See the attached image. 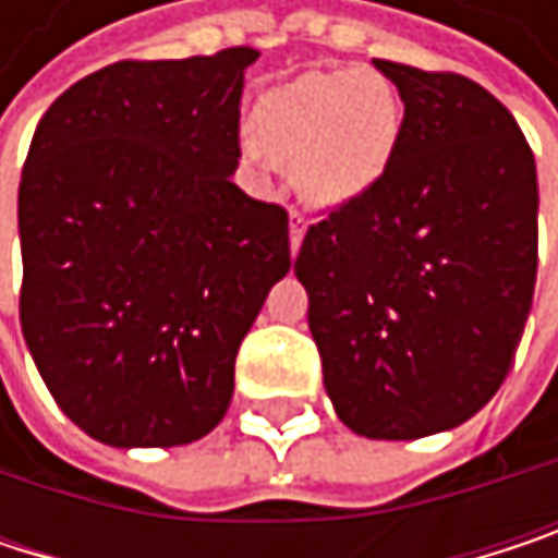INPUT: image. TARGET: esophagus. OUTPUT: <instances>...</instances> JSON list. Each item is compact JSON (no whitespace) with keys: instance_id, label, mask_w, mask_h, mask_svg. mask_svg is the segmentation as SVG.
Returning a JSON list of instances; mask_svg holds the SVG:
<instances>
[{"instance_id":"34e87169","label":"esophagus","mask_w":558,"mask_h":558,"mask_svg":"<svg viewBox=\"0 0 558 558\" xmlns=\"http://www.w3.org/2000/svg\"><path fill=\"white\" fill-rule=\"evenodd\" d=\"M303 232H306V219H303L300 213H290V255H296V252H300Z\"/></svg>"}]
</instances>
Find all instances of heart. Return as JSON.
I'll list each match as a JSON object with an SVG mask.
<instances>
[{"instance_id": "obj_1", "label": "heart", "mask_w": 558, "mask_h": 558, "mask_svg": "<svg viewBox=\"0 0 558 558\" xmlns=\"http://www.w3.org/2000/svg\"><path fill=\"white\" fill-rule=\"evenodd\" d=\"M403 102L378 70H313L268 89L242 138L248 161L287 165L296 193L316 206H349L393 165Z\"/></svg>"}]
</instances>
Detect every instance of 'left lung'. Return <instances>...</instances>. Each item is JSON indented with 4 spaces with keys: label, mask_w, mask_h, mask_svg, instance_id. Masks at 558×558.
Wrapping results in <instances>:
<instances>
[{
    "label": "left lung",
    "mask_w": 558,
    "mask_h": 558,
    "mask_svg": "<svg viewBox=\"0 0 558 558\" xmlns=\"http://www.w3.org/2000/svg\"><path fill=\"white\" fill-rule=\"evenodd\" d=\"M375 66L403 99L393 165L306 229L293 262L339 420L420 439L501 388L536 287V161L501 102L469 76Z\"/></svg>",
    "instance_id": "8db88e82"
}]
</instances>
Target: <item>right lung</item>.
<instances>
[{
	"label": "right lung",
	"mask_w": 558,
	"mask_h": 558,
	"mask_svg": "<svg viewBox=\"0 0 558 558\" xmlns=\"http://www.w3.org/2000/svg\"><path fill=\"white\" fill-rule=\"evenodd\" d=\"M255 60H119L35 129L19 183L22 332L57 407L106 446L216 429L239 345L290 271L287 209L232 183Z\"/></svg>",
	"instance_id": "obj_1"
}]
</instances>
